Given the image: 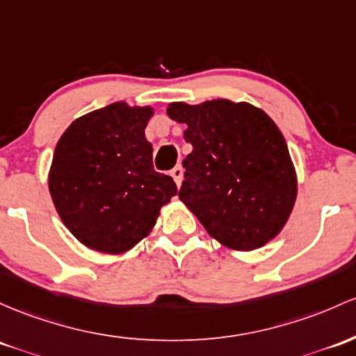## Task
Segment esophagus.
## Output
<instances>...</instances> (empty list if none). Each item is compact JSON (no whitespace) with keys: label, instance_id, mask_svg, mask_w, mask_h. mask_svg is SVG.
<instances>
[{"label":"esophagus","instance_id":"obj_1","mask_svg":"<svg viewBox=\"0 0 356 356\" xmlns=\"http://www.w3.org/2000/svg\"><path fill=\"white\" fill-rule=\"evenodd\" d=\"M182 172H184V170H182L181 165H175L174 169L170 170V175L174 177L175 184H177V186H181V182H182Z\"/></svg>","mask_w":356,"mask_h":356}]
</instances>
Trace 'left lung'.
<instances>
[{
    "label": "left lung",
    "mask_w": 356,
    "mask_h": 356,
    "mask_svg": "<svg viewBox=\"0 0 356 356\" xmlns=\"http://www.w3.org/2000/svg\"><path fill=\"white\" fill-rule=\"evenodd\" d=\"M167 115L186 123L193 152L184 159L179 199L211 236L233 250L264 247L284 228L298 179L277 124L248 103L213 99L172 103Z\"/></svg>",
    "instance_id": "left-lung-1"
}]
</instances>
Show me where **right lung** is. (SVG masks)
<instances>
[{"mask_svg":"<svg viewBox=\"0 0 356 356\" xmlns=\"http://www.w3.org/2000/svg\"><path fill=\"white\" fill-rule=\"evenodd\" d=\"M152 108L113 103L88 113L64 131L54 152L49 189L81 243L123 253L154 228L160 208L177 194L170 175L152 162L145 128Z\"/></svg>","mask_w":356,"mask_h":356,"instance_id":"1","label":"right lung"}]
</instances>
